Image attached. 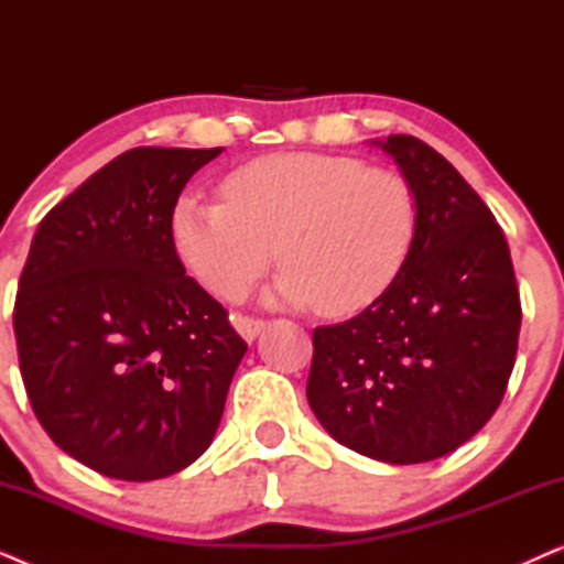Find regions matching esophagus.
Here are the masks:
<instances>
[{
  "label": "esophagus",
  "mask_w": 564,
  "mask_h": 564,
  "mask_svg": "<svg viewBox=\"0 0 564 564\" xmlns=\"http://www.w3.org/2000/svg\"><path fill=\"white\" fill-rule=\"evenodd\" d=\"M234 326H236L238 334H241V336L246 338V341H253V338H257V336L261 334V328H264V321H261V318H251V315L236 313V315H234Z\"/></svg>",
  "instance_id": "esophagus-1"
}]
</instances>
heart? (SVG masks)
<instances>
[{
    "label": "heart",
    "mask_w": 564,
    "mask_h": 564,
    "mask_svg": "<svg viewBox=\"0 0 564 564\" xmlns=\"http://www.w3.org/2000/svg\"><path fill=\"white\" fill-rule=\"evenodd\" d=\"M415 230L403 174L313 151L253 159L223 180V199L184 195L172 210L176 253L215 295H243L280 253L272 295L326 318L372 307L403 272Z\"/></svg>",
    "instance_id": "obj_1"
}]
</instances>
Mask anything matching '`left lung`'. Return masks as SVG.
Here are the masks:
<instances>
[{
	"label": "left lung",
	"mask_w": 564,
	"mask_h": 564,
	"mask_svg": "<svg viewBox=\"0 0 564 564\" xmlns=\"http://www.w3.org/2000/svg\"><path fill=\"white\" fill-rule=\"evenodd\" d=\"M377 145L411 182L419 230L372 307L313 330L307 403L338 444L419 465L457 449L496 413L521 300L503 230L457 169L413 135Z\"/></svg>",
	"instance_id": "obj_1"
}]
</instances>
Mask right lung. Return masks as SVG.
Listing matches in <instances>:
<instances>
[{
  "label": "right lung",
  "instance_id": "1",
  "mask_svg": "<svg viewBox=\"0 0 564 564\" xmlns=\"http://www.w3.org/2000/svg\"><path fill=\"white\" fill-rule=\"evenodd\" d=\"M220 151L120 153L45 215L20 274L12 318L30 405L61 449L115 480L192 465L246 354L172 241L184 184Z\"/></svg>",
  "mask_w": 564,
  "mask_h": 564
}]
</instances>
